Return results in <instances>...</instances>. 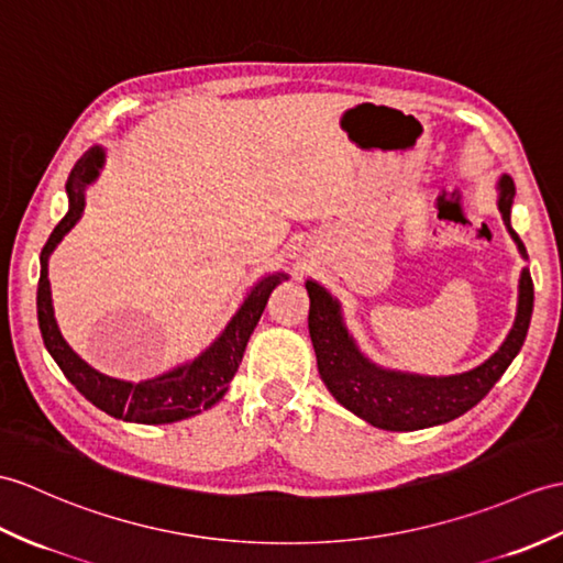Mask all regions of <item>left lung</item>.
Instances as JSON below:
<instances>
[{
    "instance_id": "8db88e82",
    "label": "left lung",
    "mask_w": 563,
    "mask_h": 563,
    "mask_svg": "<svg viewBox=\"0 0 563 563\" xmlns=\"http://www.w3.org/2000/svg\"><path fill=\"white\" fill-rule=\"evenodd\" d=\"M496 206L504 225L516 242L520 256L528 261L526 244L511 228V206L516 187L514 179L501 175L496 181ZM309 295V335L317 352L319 374L331 396L355 412L360 420L386 431H415L446 424L485 398L499 382L508 364L516 360L532 317V278L530 268L520 271L516 321L501 347L475 369L451 376H427L400 369H388L367 357L347 331L343 307L317 280H307Z\"/></svg>"
}]
</instances>
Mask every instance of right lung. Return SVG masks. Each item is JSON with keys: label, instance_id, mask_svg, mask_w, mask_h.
I'll return each instance as SVG.
<instances>
[{"label": "right lung", "instance_id": "add662e5", "mask_svg": "<svg viewBox=\"0 0 563 563\" xmlns=\"http://www.w3.org/2000/svg\"><path fill=\"white\" fill-rule=\"evenodd\" d=\"M102 165V146L88 148L84 153V158L74 165L67 179L69 211L57 222V228L52 230L49 240L41 252L37 323H41L43 343L52 360L57 362V367L64 372V376L78 388V394L86 396V400L93 402L102 412L114 417V420L136 424H169L187 420V417L213 408V405L228 394L232 376L240 367L246 343H250V335L254 333L261 313L266 309L268 297L276 290V285L287 280V273L276 271L268 273L264 278H258L250 287V292L244 295L242 305L232 313V319L228 321L225 329L220 331L216 341L189 362L177 364V367L153 378H143V382H124V378H114L93 369L86 360L76 355L67 341H64L55 319V307H52L47 268L49 256L64 240V234L81 220L86 208V189L98 179Z\"/></svg>", "mask_w": 563, "mask_h": 563}]
</instances>
